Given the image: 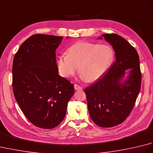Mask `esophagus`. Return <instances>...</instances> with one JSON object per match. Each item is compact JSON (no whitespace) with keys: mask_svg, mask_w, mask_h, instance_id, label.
Segmentation results:
<instances>
[{"mask_svg":"<svg viewBox=\"0 0 153 153\" xmlns=\"http://www.w3.org/2000/svg\"><path fill=\"white\" fill-rule=\"evenodd\" d=\"M74 89L76 90H82L83 89L82 87L78 85H76V84H75L74 85Z\"/></svg>","mask_w":153,"mask_h":153,"instance_id":"34e87169","label":"esophagus"}]
</instances>
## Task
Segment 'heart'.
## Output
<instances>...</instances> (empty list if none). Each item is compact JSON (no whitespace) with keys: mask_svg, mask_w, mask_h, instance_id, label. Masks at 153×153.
Wrapping results in <instances>:
<instances>
[{"mask_svg":"<svg viewBox=\"0 0 153 153\" xmlns=\"http://www.w3.org/2000/svg\"><path fill=\"white\" fill-rule=\"evenodd\" d=\"M114 56L113 49L108 45L82 41L71 45L68 48V54L58 56L56 65L64 77L74 76L78 67L82 78L87 82H93L108 70Z\"/></svg>","mask_w":153,"mask_h":153,"instance_id":"heart-1","label":"heart"}]
</instances>
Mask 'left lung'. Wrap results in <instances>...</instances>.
Returning a JSON list of instances; mask_svg holds the SVG:
<instances>
[{
    "label": "left lung",
    "mask_w": 153,
    "mask_h": 153,
    "mask_svg": "<svg viewBox=\"0 0 153 153\" xmlns=\"http://www.w3.org/2000/svg\"><path fill=\"white\" fill-rule=\"evenodd\" d=\"M101 36L98 39L112 45L116 61L85 93L90 118L97 126L110 128L122 123L131 112L140 91L141 73L137 52L125 39L114 33Z\"/></svg>",
    "instance_id": "8db88e82"
}]
</instances>
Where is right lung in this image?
Listing matches in <instances>:
<instances>
[{"mask_svg": "<svg viewBox=\"0 0 153 153\" xmlns=\"http://www.w3.org/2000/svg\"><path fill=\"white\" fill-rule=\"evenodd\" d=\"M62 39L32 35L22 44L13 60L15 99L25 117L38 128L59 125L74 94V84L58 75L56 50Z\"/></svg>", "mask_w": 153, "mask_h": 153, "instance_id": "obj_1", "label": "right lung"}]
</instances>
